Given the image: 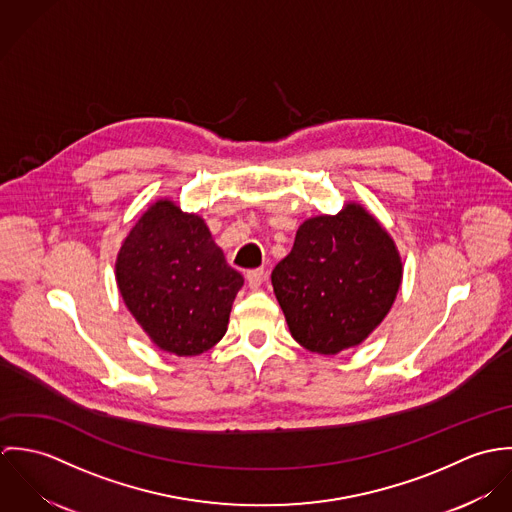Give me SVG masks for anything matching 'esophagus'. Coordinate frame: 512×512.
I'll return each mask as SVG.
<instances>
[{
    "mask_svg": "<svg viewBox=\"0 0 512 512\" xmlns=\"http://www.w3.org/2000/svg\"><path fill=\"white\" fill-rule=\"evenodd\" d=\"M246 280L250 284V288H260L266 280V270L264 268H256V270H248L246 272Z\"/></svg>",
    "mask_w": 512,
    "mask_h": 512,
    "instance_id": "34e87169",
    "label": "esophagus"
}]
</instances>
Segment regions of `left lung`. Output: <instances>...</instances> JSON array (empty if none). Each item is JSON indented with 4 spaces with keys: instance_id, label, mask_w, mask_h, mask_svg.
<instances>
[{
    "instance_id": "obj_1",
    "label": "left lung",
    "mask_w": 512,
    "mask_h": 512,
    "mask_svg": "<svg viewBox=\"0 0 512 512\" xmlns=\"http://www.w3.org/2000/svg\"><path fill=\"white\" fill-rule=\"evenodd\" d=\"M400 282L392 238L359 205L305 220L272 272L293 339L319 355L363 343L390 311Z\"/></svg>"
}]
</instances>
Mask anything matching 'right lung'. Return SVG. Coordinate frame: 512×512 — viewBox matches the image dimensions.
<instances>
[{"mask_svg":"<svg viewBox=\"0 0 512 512\" xmlns=\"http://www.w3.org/2000/svg\"><path fill=\"white\" fill-rule=\"evenodd\" d=\"M116 280L151 341L177 357H195L219 343L244 284L205 220L171 201H157L136 222L118 254Z\"/></svg>","mask_w":512,"mask_h":512,"instance_id":"obj_1","label":"right lung"}]
</instances>
